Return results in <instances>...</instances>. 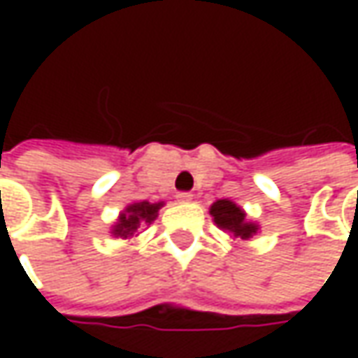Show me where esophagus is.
<instances>
[{"mask_svg": "<svg viewBox=\"0 0 358 358\" xmlns=\"http://www.w3.org/2000/svg\"><path fill=\"white\" fill-rule=\"evenodd\" d=\"M177 201H179V203H191V201H193V195L181 191V193H177Z\"/></svg>", "mask_w": 358, "mask_h": 358, "instance_id": "esophagus-1", "label": "esophagus"}]
</instances>
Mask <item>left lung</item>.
<instances>
[{"instance_id":"obj_1","label":"left lung","mask_w":358,"mask_h":358,"mask_svg":"<svg viewBox=\"0 0 358 358\" xmlns=\"http://www.w3.org/2000/svg\"><path fill=\"white\" fill-rule=\"evenodd\" d=\"M209 213L213 217V221L217 223V227L223 229L231 233L233 237H241V239H251L255 233L259 231V225L249 221L245 211L241 209L237 203L229 199L215 201L209 209Z\"/></svg>"}]
</instances>
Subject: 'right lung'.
<instances>
[{
  "label": "right lung",
  "mask_w": 358,
  "mask_h": 358,
  "mask_svg": "<svg viewBox=\"0 0 358 358\" xmlns=\"http://www.w3.org/2000/svg\"><path fill=\"white\" fill-rule=\"evenodd\" d=\"M161 207H163V203H149V201L127 205V209L119 215L117 223L113 225L111 233L121 239H131L133 235H137L139 225H143V223L149 225L151 221H155Z\"/></svg>",
  "instance_id": "obj_1"
}]
</instances>
